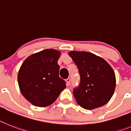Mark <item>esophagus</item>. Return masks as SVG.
Segmentation results:
<instances>
[{
    "label": "esophagus",
    "mask_w": 131,
    "mask_h": 131,
    "mask_svg": "<svg viewBox=\"0 0 131 131\" xmlns=\"http://www.w3.org/2000/svg\"><path fill=\"white\" fill-rule=\"evenodd\" d=\"M70 83H71V79H70V78H68V79L66 80V84H67V86H69V85H70Z\"/></svg>",
    "instance_id": "esophagus-1"
}]
</instances>
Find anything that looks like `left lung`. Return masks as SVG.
<instances>
[{
  "mask_svg": "<svg viewBox=\"0 0 131 131\" xmlns=\"http://www.w3.org/2000/svg\"><path fill=\"white\" fill-rule=\"evenodd\" d=\"M79 69L80 85L73 91L77 103L82 108L92 110L108 103L116 86L115 72L101 57L86 51H70Z\"/></svg>",
  "mask_w": 131,
  "mask_h": 131,
  "instance_id": "left-lung-1",
  "label": "left lung"
}]
</instances>
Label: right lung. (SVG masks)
Segmentation results:
<instances>
[{"mask_svg": "<svg viewBox=\"0 0 131 131\" xmlns=\"http://www.w3.org/2000/svg\"><path fill=\"white\" fill-rule=\"evenodd\" d=\"M60 52L45 49L27 57L18 73V83L23 96L32 105L45 107L51 105L66 88L60 78L57 61Z\"/></svg>", "mask_w": 131, "mask_h": 131, "instance_id": "add662e5", "label": "right lung"}]
</instances>
